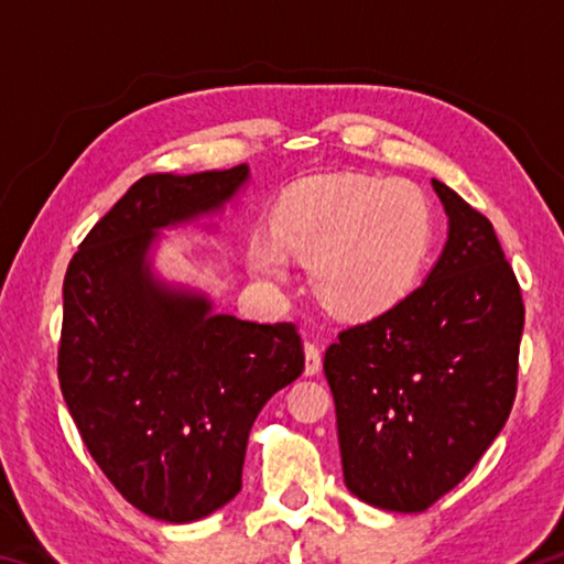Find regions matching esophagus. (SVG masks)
Wrapping results in <instances>:
<instances>
[{"mask_svg": "<svg viewBox=\"0 0 564 564\" xmlns=\"http://www.w3.org/2000/svg\"><path fill=\"white\" fill-rule=\"evenodd\" d=\"M305 376H316L321 370V346L316 340H305Z\"/></svg>", "mask_w": 564, "mask_h": 564, "instance_id": "1", "label": "esophagus"}]
</instances>
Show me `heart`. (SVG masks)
<instances>
[{
  "instance_id": "1",
  "label": "heart",
  "mask_w": 564,
  "mask_h": 564,
  "mask_svg": "<svg viewBox=\"0 0 564 564\" xmlns=\"http://www.w3.org/2000/svg\"><path fill=\"white\" fill-rule=\"evenodd\" d=\"M433 246V208L405 178L326 176L283 198L273 234L256 231L248 263L285 279L289 253L313 261L323 301L348 316L393 308L415 289Z\"/></svg>"
}]
</instances>
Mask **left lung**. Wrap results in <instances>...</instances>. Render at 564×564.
Returning a JSON list of instances; mask_svg holds the SVG:
<instances>
[{"mask_svg": "<svg viewBox=\"0 0 564 564\" xmlns=\"http://www.w3.org/2000/svg\"><path fill=\"white\" fill-rule=\"evenodd\" d=\"M433 188L447 241L425 283L340 330L323 358L348 490L393 512H423L451 492L518 390L520 283L488 218L437 178Z\"/></svg>", "mask_w": 564, "mask_h": 564, "instance_id": "8db88e82", "label": "left lung"}]
</instances>
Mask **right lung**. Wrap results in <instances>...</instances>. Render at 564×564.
<instances>
[{"instance_id": "obj_1", "label": "right lung", "mask_w": 564, "mask_h": 564, "mask_svg": "<svg viewBox=\"0 0 564 564\" xmlns=\"http://www.w3.org/2000/svg\"><path fill=\"white\" fill-rule=\"evenodd\" d=\"M246 181V164L139 178L64 275L66 408L113 488L156 520L194 522L234 500L256 415L303 373L293 323L214 313L151 271L161 228L221 212Z\"/></svg>"}]
</instances>
